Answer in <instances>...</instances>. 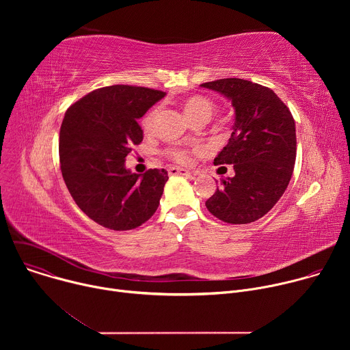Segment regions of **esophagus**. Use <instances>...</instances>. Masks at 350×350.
<instances>
[{"label": "esophagus", "mask_w": 350, "mask_h": 350, "mask_svg": "<svg viewBox=\"0 0 350 350\" xmlns=\"http://www.w3.org/2000/svg\"><path fill=\"white\" fill-rule=\"evenodd\" d=\"M169 174L170 176H189L191 172L189 170H185V169H181V167H174V166H170L167 169Z\"/></svg>", "instance_id": "obj_1"}]
</instances>
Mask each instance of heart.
Masks as SVG:
<instances>
[{
	"label": "heart",
	"mask_w": 350,
	"mask_h": 350,
	"mask_svg": "<svg viewBox=\"0 0 350 350\" xmlns=\"http://www.w3.org/2000/svg\"><path fill=\"white\" fill-rule=\"evenodd\" d=\"M183 108L185 115L192 122H195L198 119H209L215 112L216 105L211 98H206L204 95H191L184 101ZM157 116H158V108H152L151 111H148L145 113V116L141 120V127L145 133L152 131ZM166 157L177 163H187L189 161L188 152L181 148H169L166 151Z\"/></svg>",
	"instance_id": "obj_1"
}]
</instances>
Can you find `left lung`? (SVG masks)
Wrapping results in <instances>:
<instances>
[{
    "mask_svg": "<svg viewBox=\"0 0 350 350\" xmlns=\"http://www.w3.org/2000/svg\"><path fill=\"white\" fill-rule=\"evenodd\" d=\"M228 99L235 122L215 165H232L235 176L220 180L208 211L228 224L263 217L285 192L296 158L295 120L269 87L230 77L201 84ZM224 167V166H221Z\"/></svg>",
    "mask_w": 350,
    "mask_h": 350,
    "instance_id": "left-lung-1",
    "label": "left lung"
}]
</instances>
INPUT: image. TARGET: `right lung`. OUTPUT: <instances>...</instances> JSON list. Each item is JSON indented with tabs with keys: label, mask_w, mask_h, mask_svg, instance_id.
Masks as SVG:
<instances>
[{
	"label": "right lung",
	"mask_w": 350,
	"mask_h": 350,
	"mask_svg": "<svg viewBox=\"0 0 350 350\" xmlns=\"http://www.w3.org/2000/svg\"><path fill=\"white\" fill-rule=\"evenodd\" d=\"M166 92L116 84L88 92L70 105L59 131V162L76 205L95 223L115 231L133 230L157 212L165 169L141 177L124 161L144 135L138 119Z\"/></svg>",
	"instance_id": "obj_1"
}]
</instances>
